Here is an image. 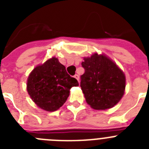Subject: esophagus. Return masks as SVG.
<instances>
[{"instance_id": "obj_1", "label": "esophagus", "mask_w": 149, "mask_h": 149, "mask_svg": "<svg viewBox=\"0 0 149 149\" xmlns=\"http://www.w3.org/2000/svg\"><path fill=\"white\" fill-rule=\"evenodd\" d=\"M74 77L75 79H77V81H79V75H78V74H74Z\"/></svg>"}]
</instances>
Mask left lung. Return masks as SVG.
<instances>
[{"label": "left lung", "mask_w": 149, "mask_h": 149, "mask_svg": "<svg viewBox=\"0 0 149 149\" xmlns=\"http://www.w3.org/2000/svg\"><path fill=\"white\" fill-rule=\"evenodd\" d=\"M85 72L81 76V87L88 104L95 110L115 106L125 89V76L114 62L95 53L81 63Z\"/></svg>", "instance_id": "left-lung-1"}]
</instances>
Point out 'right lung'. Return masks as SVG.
<instances>
[{
    "instance_id": "1",
    "label": "right lung",
    "mask_w": 149,
    "mask_h": 149,
    "mask_svg": "<svg viewBox=\"0 0 149 149\" xmlns=\"http://www.w3.org/2000/svg\"><path fill=\"white\" fill-rule=\"evenodd\" d=\"M78 85L77 80L67 73L58 59L52 57L31 72L27 79V90L39 107L53 112L64 104L71 88Z\"/></svg>"
}]
</instances>
